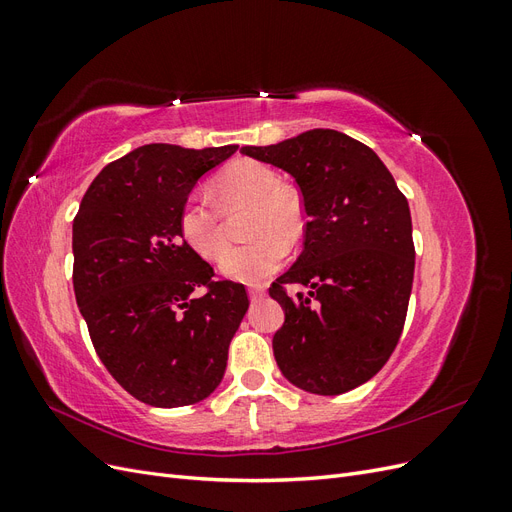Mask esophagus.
I'll return each mask as SVG.
<instances>
[{
	"mask_svg": "<svg viewBox=\"0 0 512 512\" xmlns=\"http://www.w3.org/2000/svg\"><path fill=\"white\" fill-rule=\"evenodd\" d=\"M247 292H250V299H252V301H260V299L267 294L265 288H250Z\"/></svg>",
	"mask_w": 512,
	"mask_h": 512,
	"instance_id": "1",
	"label": "esophagus"
}]
</instances>
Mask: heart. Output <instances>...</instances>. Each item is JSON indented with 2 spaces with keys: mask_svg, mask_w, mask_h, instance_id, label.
Here are the masks:
<instances>
[{
  "mask_svg": "<svg viewBox=\"0 0 512 512\" xmlns=\"http://www.w3.org/2000/svg\"><path fill=\"white\" fill-rule=\"evenodd\" d=\"M215 192L224 207L252 205V243L228 250V239L220 211L203 192L185 196L179 211V235L200 258L222 260V271L230 280L258 284L284 265L288 244L297 243L305 232V211L301 198L284 188L280 177L267 164L239 160L215 179Z\"/></svg>",
  "mask_w": 512,
  "mask_h": 512,
  "instance_id": "heart-1",
  "label": "heart"
}]
</instances>
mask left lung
I'll return each mask as SVG.
<instances>
[{
	"instance_id": "left-lung-1",
	"label": "left lung",
	"mask_w": 512,
	"mask_h": 512,
	"mask_svg": "<svg viewBox=\"0 0 512 512\" xmlns=\"http://www.w3.org/2000/svg\"><path fill=\"white\" fill-rule=\"evenodd\" d=\"M241 153L286 170L307 218L301 256L269 288L286 314L275 361L307 393L352 391L384 367L404 329L414 280L408 200L374 151L337 130ZM286 285L306 292L290 298Z\"/></svg>"
}]
</instances>
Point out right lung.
<instances>
[{"label":"right lung","instance_id":"right-lung-1","mask_svg":"<svg viewBox=\"0 0 512 512\" xmlns=\"http://www.w3.org/2000/svg\"><path fill=\"white\" fill-rule=\"evenodd\" d=\"M237 149L138 147L100 170L74 218L76 303L100 361L143 404L190 406L224 378L250 301L243 284L211 280L179 235V211ZM200 285L208 294L192 298Z\"/></svg>","mask_w":512,"mask_h":512}]
</instances>
